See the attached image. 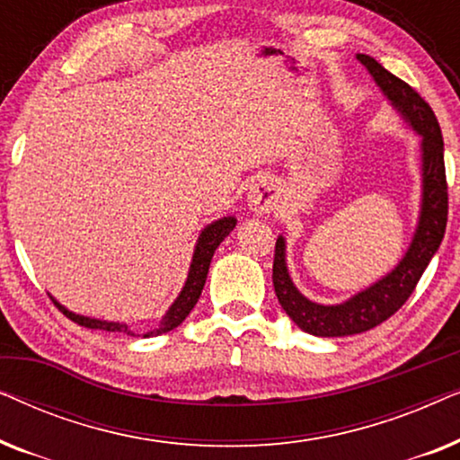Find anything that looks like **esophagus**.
<instances>
[{
  "label": "esophagus",
  "mask_w": 460,
  "mask_h": 460,
  "mask_svg": "<svg viewBox=\"0 0 460 460\" xmlns=\"http://www.w3.org/2000/svg\"><path fill=\"white\" fill-rule=\"evenodd\" d=\"M247 203L249 209L257 213V216L272 211L276 203H279V188H276L274 180L263 178L260 181H255L247 192Z\"/></svg>",
  "instance_id": "34e87169"
}]
</instances>
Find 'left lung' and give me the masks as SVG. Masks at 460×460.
<instances>
[{"mask_svg":"<svg viewBox=\"0 0 460 460\" xmlns=\"http://www.w3.org/2000/svg\"><path fill=\"white\" fill-rule=\"evenodd\" d=\"M358 60L373 75L375 84L381 87L395 111L404 117V121L420 136V175H423V194H420L419 224L414 230L412 243L406 255L402 257L387 276L376 280L354 297L337 305L314 304L304 297L293 285L287 268V243L285 236L276 238L272 280L274 291L282 310L301 331L316 337H348L358 332L375 329L394 316L406 299L411 297L414 287L429 266L431 257L438 253L442 244L446 222H448V184H446L444 167V140L442 131L431 106L412 90L406 81H402L383 68L368 54H358Z\"/></svg>","mask_w":460,"mask_h":460,"instance_id":"8db88e82","label":"left lung"}]
</instances>
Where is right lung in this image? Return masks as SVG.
<instances>
[{"label": "right lung", "mask_w": 460, "mask_h": 460, "mask_svg": "<svg viewBox=\"0 0 460 460\" xmlns=\"http://www.w3.org/2000/svg\"><path fill=\"white\" fill-rule=\"evenodd\" d=\"M234 226H236V217H222V219H217V222H213L207 226V228L200 230V236L197 241V247H194V255L190 261V270H188V279H186L184 288H181L178 299L173 301L165 316L161 318L159 329L146 332L144 337L163 335V332L173 331L175 326H180L181 323H184L192 307L197 305L200 293H203L213 253H216L219 243H222L224 238L228 236L232 230H234ZM52 301L66 318H71L73 323L85 326V329H98V331H111V332L117 331V332H128V335H134V332L129 331L128 324L109 323V320H98V318H90V316H79V314H75L71 310H66L65 305H60L54 297H52Z\"/></svg>", "instance_id": "add662e5"}]
</instances>
